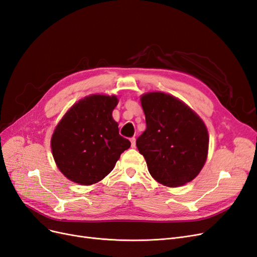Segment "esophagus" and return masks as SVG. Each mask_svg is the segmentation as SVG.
<instances>
[{"label":"esophagus","mask_w":257,"mask_h":257,"mask_svg":"<svg viewBox=\"0 0 257 257\" xmlns=\"http://www.w3.org/2000/svg\"><path fill=\"white\" fill-rule=\"evenodd\" d=\"M131 145H132V148H135V146H136V138L135 137H132L131 139Z\"/></svg>","instance_id":"esophagus-1"}]
</instances>
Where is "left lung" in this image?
Instances as JSON below:
<instances>
[{"instance_id": "1", "label": "left lung", "mask_w": 257, "mask_h": 257, "mask_svg": "<svg viewBox=\"0 0 257 257\" xmlns=\"http://www.w3.org/2000/svg\"><path fill=\"white\" fill-rule=\"evenodd\" d=\"M141 100L147 127L136 146L150 175L169 188L192 181L207 160L205 123L188 105L166 93H146Z\"/></svg>"}]
</instances>
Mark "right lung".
I'll return each mask as SVG.
<instances>
[{
    "label": "right lung",
    "mask_w": 257,
    "mask_h": 257,
    "mask_svg": "<svg viewBox=\"0 0 257 257\" xmlns=\"http://www.w3.org/2000/svg\"><path fill=\"white\" fill-rule=\"evenodd\" d=\"M118 102L114 95L87 96L69 108L58 123L51 151L60 172L71 181L81 185L100 181L131 147L112 118Z\"/></svg>",
    "instance_id": "1"
}]
</instances>
